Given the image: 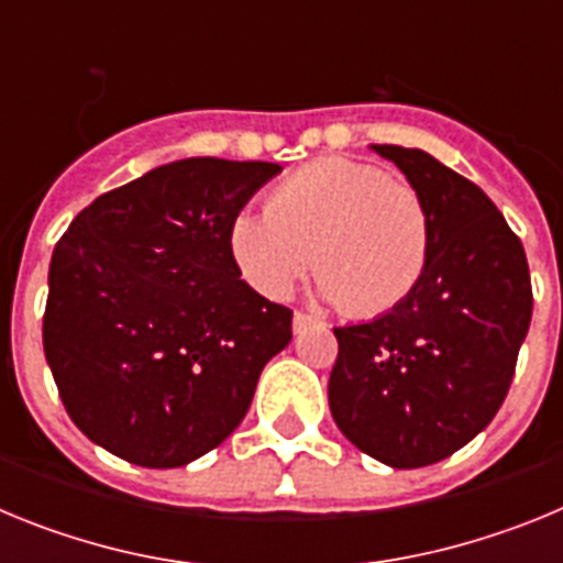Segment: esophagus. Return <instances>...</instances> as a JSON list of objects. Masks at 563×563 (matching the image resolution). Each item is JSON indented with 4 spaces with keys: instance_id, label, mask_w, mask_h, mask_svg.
Returning a JSON list of instances; mask_svg holds the SVG:
<instances>
[{
    "instance_id": "1",
    "label": "esophagus",
    "mask_w": 563,
    "mask_h": 563,
    "mask_svg": "<svg viewBox=\"0 0 563 563\" xmlns=\"http://www.w3.org/2000/svg\"><path fill=\"white\" fill-rule=\"evenodd\" d=\"M312 324H321V321H318V318H312V316H307V312H296V316H292V332H305L307 327H312Z\"/></svg>"
}]
</instances>
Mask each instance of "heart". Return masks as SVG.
<instances>
[{
	"label": "heart",
	"mask_w": 563,
	"mask_h": 563,
	"mask_svg": "<svg viewBox=\"0 0 563 563\" xmlns=\"http://www.w3.org/2000/svg\"><path fill=\"white\" fill-rule=\"evenodd\" d=\"M267 213L242 211L228 247L247 285L287 298L312 271L346 316L391 312L429 267L431 217L415 186L350 157H321L273 186Z\"/></svg>",
	"instance_id": "obj_1"
}]
</instances>
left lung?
I'll return each instance as SVG.
<instances>
[{
	"label": "left lung",
	"mask_w": 563,
	"mask_h": 563,
	"mask_svg": "<svg viewBox=\"0 0 563 563\" xmlns=\"http://www.w3.org/2000/svg\"><path fill=\"white\" fill-rule=\"evenodd\" d=\"M372 148L429 206V267L400 307L335 327L330 411L363 454L422 467L496 417L530 330L533 287L519 236L479 186L422 148Z\"/></svg>",
	"instance_id": "left-lung-1"
}]
</instances>
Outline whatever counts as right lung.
Listing matches in <instances>:
<instances>
[{
  "instance_id": "obj_1",
  "label": "right lung",
  "mask_w": 563,
  "mask_h": 563,
  "mask_svg": "<svg viewBox=\"0 0 563 563\" xmlns=\"http://www.w3.org/2000/svg\"><path fill=\"white\" fill-rule=\"evenodd\" d=\"M278 163L188 157L101 194L58 239L44 355L69 420L143 467H180L247 415L292 310L242 282L228 228Z\"/></svg>"
}]
</instances>
